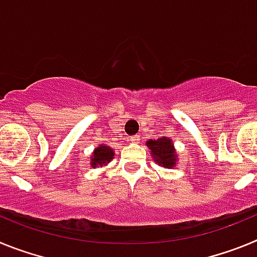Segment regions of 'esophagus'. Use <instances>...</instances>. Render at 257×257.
<instances>
[{
    "label": "esophagus",
    "instance_id": "1",
    "mask_svg": "<svg viewBox=\"0 0 257 257\" xmlns=\"http://www.w3.org/2000/svg\"><path fill=\"white\" fill-rule=\"evenodd\" d=\"M140 140V136L139 135H135V136H131L130 139H128V142L130 143H138Z\"/></svg>",
    "mask_w": 257,
    "mask_h": 257
}]
</instances>
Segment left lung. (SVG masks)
<instances>
[{"instance_id": "left-lung-1", "label": "left lung", "mask_w": 257, "mask_h": 257, "mask_svg": "<svg viewBox=\"0 0 257 257\" xmlns=\"http://www.w3.org/2000/svg\"><path fill=\"white\" fill-rule=\"evenodd\" d=\"M152 154L154 162L161 167L172 169L178 165V153L174 147V142L170 138H158L157 140L149 139L145 143Z\"/></svg>"}]
</instances>
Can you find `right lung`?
Listing matches in <instances>:
<instances>
[{"label": "right lung", "mask_w": 257, "mask_h": 257, "mask_svg": "<svg viewBox=\"0 0 257 257\" xmlns=\"http://www.w3.org/2000/svg\"><path fill=\"white\" fill-rule=\"evenodd\" d=\"M113 158H114L113 148H110L108 144H100L97 145L91 153V156H90V166L92 169L103 167V166L108 165Z\"/></svg>", "instance_id": "add662e5"}]
</instances>
